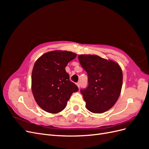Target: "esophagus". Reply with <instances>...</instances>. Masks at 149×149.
Segmentation results:
<instances>
[{
  "label": "esophagus",
  "mask_w": 149,
  "mask_h": 149,
  "mask_svg": "<svg viewBox=\"0 0 149 149\" xmlns=\"http://www.w3.org/2000/svg\"><path fill=\"white\" fill-rule=\"evenodd\" d=\"M76 85H77V86L79 88H80V82H78V83H76Z\"/></svg>",
  "instance_id": "esophagus-1"
}]
</instances>
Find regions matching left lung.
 <instances>
[{
    "mask_svg": "<svg viewBox=\"0 0 149 149\" xmlns=\"http://www.w3.org/2000/svg\"><path fill=\"white\" fill-rule=\"evenodd\" d=\"M78 60L88 74V87L80 90L86 108L97 114L110 109L118 101L123 86L120 67L114 61L94 55H80Z\"/></svg>",
    "mask_w": 149,
    "mask_h": 149,
    "instance_id": "obj_1",
    "label": "left lung"
}]
</instances>
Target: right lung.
Masks as SVG:
<instances>
[{
	"instance_id": "obj_1",
	"label": "right lung",
	"mask_w": 149,
	"mask_h": 149,
	"mask_svg": "<svg viewBox=\"0 0 149 149\" xmlns=\"http://www.w3.org/2000/svg\"><path fill=\"white\" fill-rule=\"evenodd\" d=\"M76 56L73 52L55 50L43 54L35 63L31 73L33 95L38 105L49 113L62 111L71 94L78 91L65 70Z\"/></svg>"
}]
</instances>
